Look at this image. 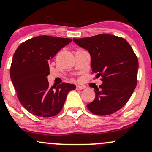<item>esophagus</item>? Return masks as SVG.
I'll use <instances>...</instances> for the list:
<instances>
[{
  "label": "esophagus",
  "instance_id": "esophagus-1",
  "mask_svg": "<svg viewBox=\"0 0 152 152\" xmlns=\"http://www.w3.org/2000/svg\"><path fill=\"white\" fill-rule=\"evenodd\" d=\"M84 86H80V85H77L76 86V89H77V90H81V89H84Z\"/></svg>",
  "mask_w": 152,
  "mask_h": 152
}]
</instances>
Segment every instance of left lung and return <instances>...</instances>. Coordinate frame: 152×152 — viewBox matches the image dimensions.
<instances>
[{
    "mask_svg": "<svg viewBox=\"0 0 152 152\" xmlns=\"http://www.w3.org/2000/svg\"><path fill=\"white\" fill-rule=\"evenodd\" d=\"M73 40L88 51L92 73L102 77V84L95 88V100L87 105L88 109L99 116L119 111L136 87L138 61L132 47L123 38L110 34Z\"/></svg>",
    "mask_w": 152,
    "mask_h": 152,
    "instance_id": "obj_1",
    "label": "left lung"
}]
</instances>
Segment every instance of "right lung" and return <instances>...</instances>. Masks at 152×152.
Returning a JSON list of instances; mask_svg holds the SVG:
<instances>
[{"mask_svg":"<svg viewBox=\"0 0 152 152\" xmlns=\"http://www.w3.org/2000/svg\"><path fill=\"white\" fill-rule=\"evenodd\" d=\"M71 41V38L39 36L22 43L14 52L11 79L21 104L33 115H57L68 92L76 89L74 84L65 82L50 87L47 78L52 59Z\"/></svg>","mask_w":152,"mask_h":152,"instance_id":"obj_1","label":"right lung"}]
</instances>
